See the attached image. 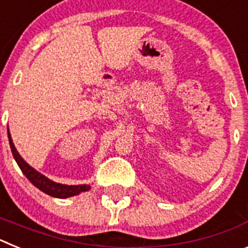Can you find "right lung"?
<instances>
[{"instance_id":"1","label":"right lung","mask_w":248,"mask_h":248,"mask_svg":"<svg viewBox=\"0 0 248 248\" xmlns=\"http://www.w3.org/2000/svg\"><path fill=\"white\" fill-rule=\"evenodd\" d=\"M8 133V141H10L11 150H12V154L15 160H16L17 165L19 166V169L22 170L23 175L27 177L31 183L36 186L37 189H39L45 194L49 195V196H53V198L58 199H67L71 198V196H76V195H79L80 192H85L91 190V185H64V184L54 183L50 179H48L47 176H45L43 174L38 172L36 169H33L30 164H27L23 160V157L19 155V153L17 151L16 146L13 144L12 138H11L10 130L7 129Z\"/></svg>"}]
</instances>
